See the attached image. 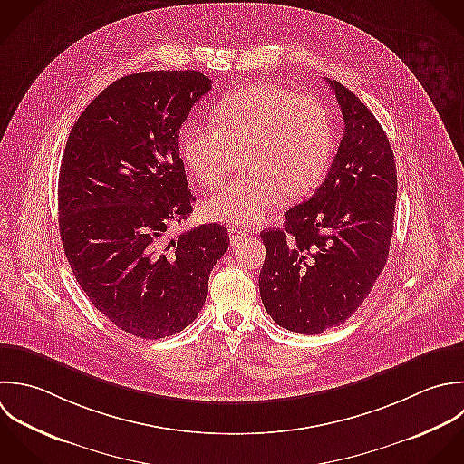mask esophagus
<instances>
[{
	"mask_svg": "<svg viewBox=\"0 0 464 464\" xmlns=\"http://www.w3.org/2000/svg\"><path fill=\"white\" fill-rule=\"evenodd\" d=\"M227 233H229V240L233 242V244H237L238 240H242V238H246L247 237V231L244 229V227H240V226H237V224H233V226H229V229H227Z\"/></svg>",
	"mask_w": 464,
	"mask_h": 464,
	"instance_id": "esophagus-1",
	"label": "esophagus"
}]
</instances>
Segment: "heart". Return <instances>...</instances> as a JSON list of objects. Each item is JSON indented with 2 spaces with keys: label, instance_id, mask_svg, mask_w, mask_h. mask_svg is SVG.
Listing matches in <instances>:
<instances>
[{
  "label": "heart",
  "instance_id": "1",
  "mask_svg": "<svg viewBox=\"0 0 464 464\" xmlns=\"http://www.w3.org/2000/svg\"><path fill=\"white\" fill-rule=\"evenodd\" d=\"M217 128L191 124L180 135L182 157L204 188H218L242 153L247 173L215 193L213 220L249 226L264 220L282 193L302 195L324 177L334 150L327 108L314 97L271 84H251L213 110Z\"/></svg>",
  "mask_w": 464,
  "mask_h": 464
}]
</instances>
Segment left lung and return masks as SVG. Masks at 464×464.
<instances>
[{
	"label": "left lung",
	"instance_id": "obj_1",
	"mask_svg": "<svg viewBox=\"0 0 464 464\" xmlns=\"http://www.w3.org/2000/svg\"><path fill=\"white\" fill-rule=\"evenodd\" d=\"M345 122L338 153L314 195L260 233L267 249L258 285L284 329L320 334L351 318L389 258L398 198L396 160L372 111L327 79Z\"/></svg>",
	"mask_w": 464,
	"mask_h": 464
}]
</instances>
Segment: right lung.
<instances>
[{"label":"right lung","mask_w":464,"mask_h":464,"mask_svg":"<svg viewBox=\"0 0 464 464\" xmlns=\"http://www.w3.org/2000/svg\"><path fill=\"white\" fill-rule=\"evenodd\" d=\"M211 90L197 70L124 75L73 124L59 169V235L93 307L128 334L166 338L200 313L227 229L202 224L168 238L193 211L179 133Z\"/></svg>","instance_id":"1"}]
</instances>
